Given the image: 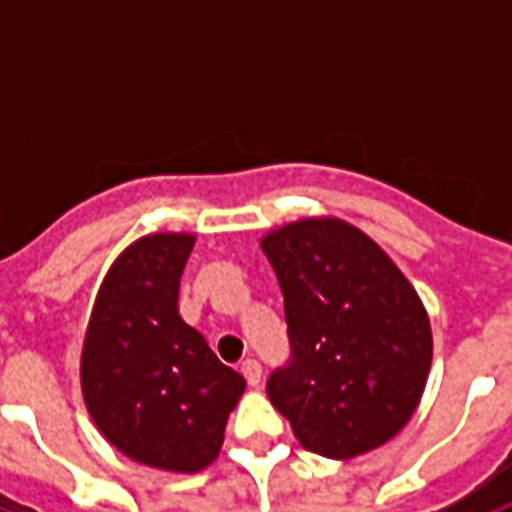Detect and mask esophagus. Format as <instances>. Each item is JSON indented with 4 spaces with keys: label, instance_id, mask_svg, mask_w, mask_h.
I'll use <instances>...</instances> for the list:
<instances>
[{
    "label": "esophagus",
    "instance_id": "34e87169",
    "mask_svg": "<svg viewBox=\"0 0 512 512\" xmlns=\"http://www.w3.org/2000/svg\"><path fill=\"white\" fill-rule=\"evenodd\" d=\"M241 373H244L246 384L249 386H260V378H263V367L257 359H246L244 365H241Z\"/></svg>",
    "mask_w": 512,
    "mask_h": 512
}]
</instances>
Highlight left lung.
I'll use <instances>...</instances> for the list:
<instances>
[{
  "instance_id": "left-lung-1",
  "label": "left lung",
  "mask_w": 512,
  "mask_h": 512,
  "mask_svg": "<svg viewBox=\"0 0 512 512\" xmlns=\"http://www.w3.org/2000/svg\"><path fill=\"white\" fill-rule=\"evenodd\" d=\"M285 296L290 362L268 397L301 441L348 461L406 428L433 359L425 304L384 249L337 216L260 238Z\"/></svg>"
}]
</instances>
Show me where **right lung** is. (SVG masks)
I'll list each match as a JSON object with an SVG mask.
<instances>
[{"mask_svg":"<svg viewBox=\"0 0 512 512\" xmlns=\"http://www.w3.org/2000/svg\"><path fill=\"white\" fill-rule=\"evenodd\" d=\"M191 233H150L106 271L82 345V395L95 428L164 472H200L222 450L246 381L180 318Z\"/></svg>","mask_w":512,"mask_h":512,"instance_id":"add662e5","label":"right lung"}]
</instances>
